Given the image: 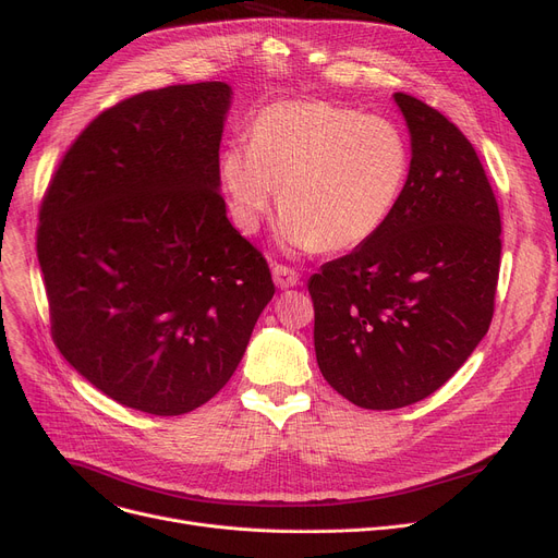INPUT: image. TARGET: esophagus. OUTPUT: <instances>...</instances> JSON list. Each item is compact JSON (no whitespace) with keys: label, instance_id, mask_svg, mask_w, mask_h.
Here are the masks:
<instances>
[{"label":"esophagus","instance_id":"esophagus-1","mask_svg":"<svg viewBox=\"0 0 558 558\" xmlns=\"http://www.w3.org/2000/svg\"><path fill=\"white\" fill-rule=\"evenodd\" d=\"M274 282L280 289H291V287H296L301 282V276L291 267H284V264H276V267H274Z\"/></svg>","mask_w":558,"mask_h":558}]
</instances>
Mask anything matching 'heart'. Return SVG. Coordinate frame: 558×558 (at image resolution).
Instances as JSON below:
<instances>
[{
  "mask_svg": "<svg viewBox=\"0 0 558 558\" xmlns=\"http://www.w3.org/2000/svg\"><path fill=\"white\" fill-rule=\"evenodd\" d=\"M409 167L412 151L396 122L303 99L262 108L251 140L223 149L219 181L242 232H257L278 196L284 246L341 253L366 244L389 223Z\"/></svg>",
  "mask_w": 558,
  "mask_h": 558,
  "instance_id": "1",
  "label": "heart"
}]
</instances>
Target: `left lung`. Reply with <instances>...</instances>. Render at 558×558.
Returning a JSON list of instances; mask_svg holds the SVG:
<instances>
[{
  "mask_svg": "<svg viewBox=\"0 0 558 558\" xmlns=\"http://www.w3.org/2000/svg\"><path fill=\"white\" fill-rule=\"evenodd\" d=\"M412 167L389 223L307 282L314 350L328 385L364 409L414 404L488 332L502 223L468 137L421 99L393 95Z\"/></svg>",
  "mask_w": 558,
  "mask_h": 558,
  "instance_id": "obj_1",
  "label": "left lung"
}]
</instances>
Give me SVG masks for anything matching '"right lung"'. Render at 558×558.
I'll use <instances>...</instances> for the list:
<instances>
[{
	"mask_svg": "<svg viewBox=\"0 0 558 558\" xmlns=\"http://www.w3.org/2000/svg\"><path fill=\"white\" fill-rule=\"evenodd\" d=\"M230 95L205 81L114 104L74 140L40 205L53 343L144 414L181 416L217 396L276 294L219 194Z\"/></svg>",
	"mask_w": 558,
	"mask_h": 558,
	"instance_id": "1",
	"label": "right lung"
}]
</instances>
